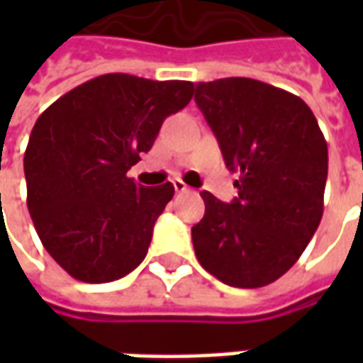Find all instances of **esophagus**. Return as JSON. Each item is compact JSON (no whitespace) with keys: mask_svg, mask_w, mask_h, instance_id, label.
I'll use <instances>...</instances> for the list:
<instances>
[{"mask_svg":"<svg viewBox=\"0 0 363 363\" xmlns=\"http://www.w3.org/2000/svg\"><path fill=\"white\" fill-rule=\"evenodd\" d=\"M173 186H174V190H177V192H189V186H186V184H184V182L182 181H173Z\"/></svg>","mask_w":363,"mask_h":363,"instance_id":"esophagus-1","label":"esophagus"}]
</instances>
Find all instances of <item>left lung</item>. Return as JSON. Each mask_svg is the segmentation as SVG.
<instances>
[{"label": "left lung", "mask_w": 363, "mask_h": 363, "mask_svg": "<svg viewBox=\"0 0 363 363\" xmlns=\"http://www.w3.org/2000/svg\"><path fill=\"white\" fill-rule=\"evenodd\" d=\"M198 108L218 138L237 198H204L192 228L198 262L233 288H262L301 257L323 218L328 150L311 108L249 77L198 83Z\"/></svg>", "instance_id": "left-lung-1"}]
</instances>
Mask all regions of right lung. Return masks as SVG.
Wrapping results in <instances>:
<instances>
[{
  "label": "right lung",
  "instance_id": "obj_1",
  "mask_svg": "<svg viewBox=\"0 0 363 363\" xmlns=\"http://www.w3.org/2000/svg\"><path fill=\"white\" fill-rule=\"evenodd\" d=\"M192 91L190 82L106 74L38 116L25 151L28 212L44 249L75 280H118L145 259L174 186L145 189L126 173Z\"/></svg>",
  "mask_w": 363,
  "mask_h": 363
}]
</instances>
